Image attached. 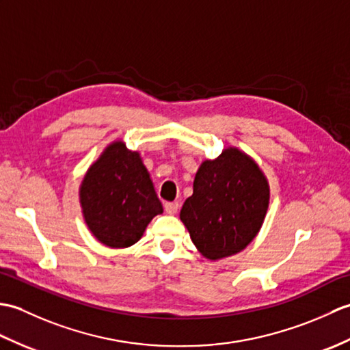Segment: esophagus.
Wrapping results in <instances>:
<instances>
[{"label": "esophagus", "mask_w": 350, "mask_h": 350, "mask_svg": "<svg viewBox=\"0 0 350 350\" xmlns=\"http://www.w3.org/2000/svg\"><path fill=\"white\" fill-rule=\"evenodd\" d=\"M163 207H165L167 213L174 215L177 211H179V203H177V202H167L165 204H163Z\"/></svg>", "instance_id": "esophagus-1"}]
</instances>
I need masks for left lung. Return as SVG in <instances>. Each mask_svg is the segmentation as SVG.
I'll list each match as a JSON object with an SVG mask.
<instances>
[{
    "label": "left lung",
    "mask_w": 350,
    "mask_h": 350,
    "mask_svg": "<svg viewBox=\"0 0 350 350\" xmlns=\"http://www.w3.org/2000/svg\"><path fill=\"white\" fill-rule=\"evenodd\" d=\"M269 206V183L248 154L228 147L200 165L194 192L180 211L197 250L218 260L247 248Z\"/></svg>",
    "instance_id": "obj_1"
}]
</instances>
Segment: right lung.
<instances>
[{"label": "right lung", "mask_w": 350, "mask_h": 350, "mask_svg": "<svg viewBox=\"0 0 350 350\" xmlns=\"http://www.w3.org/2000/svg\"><path fill=\"white\" fill-rule=\"evenodd\" d=\"M85 224L111 248L138 242L162 204L138 152L114 141L88 168L79 187Z\"/></svg>", "instance_id": "right-lung-1"}]
</instances>
